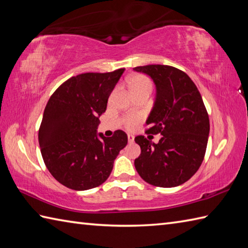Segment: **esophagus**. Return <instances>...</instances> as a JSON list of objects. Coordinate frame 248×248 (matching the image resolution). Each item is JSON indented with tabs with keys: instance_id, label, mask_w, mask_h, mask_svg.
<instances>
[{
	"instance_id": "esophagus-1",
	"label": "esophagus",
	"mask_w": 248,
	"mask_h": 248,
	"mask_svg": "<svg viewBox=\"0 0 248 248\" xmlns=\"http://www.w3.org/2000/svg\"><path fill=\"white\" fill-rule=\"evenodd\" d=\"M128 141L131 144L134 141V136L133 135H128Z\"/></svg>"
}]
</instances>
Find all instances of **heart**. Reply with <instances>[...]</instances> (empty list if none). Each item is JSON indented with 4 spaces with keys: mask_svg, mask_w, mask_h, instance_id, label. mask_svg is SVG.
<instances>
[{
    "mask_svg": "<svg viewBox=\"0 0 248 248\" xmlns=\"http://www.w3.org/2000/svg\"><path fill=\"white\" fill-rule=\"evenodd\" d=\"M129 85L131 91H132L133 94H139L143 93H151L154 85L148 77L144 75H136L132 78H129ZM143 117L140 114H128L125 115L123 119V124L124 125L125 129L132 130L136 125H138Z\"/></svg>",
    "mask_w": 248,
    "mask_h": 248,
    "instance_id": "1",
    "label": "heart"
}]
</instances>
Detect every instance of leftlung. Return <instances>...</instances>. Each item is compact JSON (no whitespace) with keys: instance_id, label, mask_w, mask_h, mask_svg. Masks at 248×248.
<instances>
[{"instance_id":"8db88e82","label":"left lung","mask_w":248,"mask_h":248,"mask_svg":"<svg viewBox=\"0 0 248 248\" xmlns=\"http://www.w3.org/2000/svg\"><path fill=\"white\" fill-rule=\"evenodd\" d=\"M133 69L150 76L155 84L156 98L146 133L162 135L157 144L136 136L141 150L134 161L136 170L151 186H181L198 170L207 149L210 121L202 94L178 68L147 65Z\"/></svg>"}]
</instances>
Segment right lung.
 <instances>
[{
    "mask_svg": "<svg viewBox=\"0 0 248 248\" xmlns=\"http://www.w3.org/2000/svg\"><path fill=\"white\" fill-rule=\"evenodd\" d=\"M124 68L86 72L68 78L52 93L41 120L38 140L45 164L57 181L75 191L107 180L114 160L128 144L124 131L112 138L97 134L99 116Z\"/></svg>",
    "mask_w": 248,
    "mask_h": 248,
    "instance_id": "obj_1",
    "label": "right lung"
}]
</instances>
